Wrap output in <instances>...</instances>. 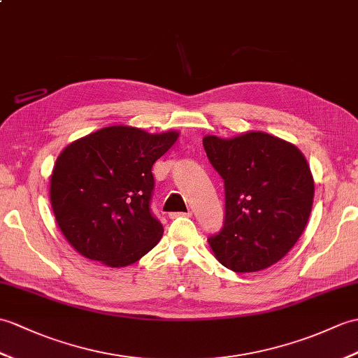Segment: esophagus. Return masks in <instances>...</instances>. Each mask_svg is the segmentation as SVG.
I'll return each instance as SVG.
<instances>
[{
  "label": "esophagus",
  "instance_id": "1",
  "mask_svg": "<svg viewBox=\"0 0 358 358\" xmlns=\"http://www.w3.org/2000/svg\"><path fill=\"white\" fill-rule=\"evenodd\" d=\"M180 217H192V212H178V213H169V218L176 220V218H180Z\"/></svg>",
  "mask_w": 358,
  "mask_h": 358
}]
</instances>
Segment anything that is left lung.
Masks as SVG:
<instances>
[{
    "label": "left lung",
    "mask_w": 358,
    "mask_h": 358,
    "mask_svg": "<svg viewBox=\"0 0 358 358\" xmlns=\"http://www.w3.org/2000/svg\"><path fill=\"white\" fill-rule=\"evenodd\" d=\"M203 145L226 189L224 227L207 239L215 257L236 273L271 267L294 247L313 209L314 178L305 155L262 131L209 134Z\"/></svg>",
    "instance_id": "1"
}]
</instances>
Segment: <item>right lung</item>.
<instances>
[{
	"mask_svg": "<svg viewBox=\"0 0 358 358\" xmlns=\"http://www.w3.org/2000/svg\"><path fill=\"white\" fill-rule=\"evenodd\" d=\"M178 137L173 129L151 134L114 124L62 149L50 177V203L74 250L120 268L159 244L163 226L149 210L152 164Z\"/></svg>",
	"mask_w": 358,
	"mask_h": 358,
	"instance_id": "1",
	"label": "right lung"
}]
</instances>
